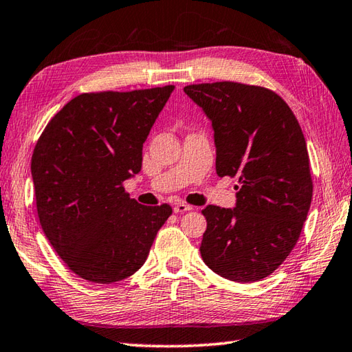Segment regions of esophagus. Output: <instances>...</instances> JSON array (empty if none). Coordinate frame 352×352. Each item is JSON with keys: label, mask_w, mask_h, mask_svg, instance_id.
<instances>
[{"label": "esophagus", "mask_w": 352, "mask_h": 352, "mask_svg": "<svg viewBox=\"0 0 352 352\" xmlns=\"http://www.w3.org/2000/svg\"><path fill=\"white\" fill-rule=\"evenodd\" d=\"M190 210H193V208H191L190 205L184 204V202H179V204H176V205H175V208H173L175 213H185V211H190Z\"/></svg>", "instance_id": "1"}]
</instances>
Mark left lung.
Listing matches in <instances>:
<instances>
[{"label": "left lung", "instance_id": "1", "mask_svg": "<svg viewBox=\"0 0 352 352\" xmlns=\"http://www.w3.org/2000/svg\"><path fill=\"white\" fill-rule=\"evenodd\" d=\"M184 91L213 125L217 175L239 179L236 208L202 210L204 262L228 280L265 279L296 247L313 199L299 121L279 95L261 85L204 82Z\"/></svg>", "mask_w": 352, "mask_h": 352}]
</instances>
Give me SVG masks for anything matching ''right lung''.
<instances>
[{"instance_id":"add662e5","label":"right lung","mask_w":352,"mask_h":352,"mask_svg":"<svg viewBox=\"0 0 352 352\" xmlns=\"http://www.w3.org/2000/svg\"><path fill=\"white\" fill-rule=\"evenodd\" d=\"M175 85L91 91L53 116L32 155L39 223L82 279L111 283L147 261L168 204L145 207L124 188L142 167V145Z\"/></svg>"}]
</instances>
